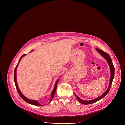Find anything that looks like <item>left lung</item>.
<instances>
[{"label": "left lung", "instance_id": "8db88e82", "mask_svg": "<svg viewBox=\"0 0 125 125\" xmlns=\"http://www.w3.org/2000/svg\"><path fill=\"white\" fill-rule=\"evenodd\" d=\"M96 50L100 54V55L103 58H104L105 60H106L107 63L109 65V67H110V72H111V76H110V82H109V85L108 89L102 95L99 96V97H98L97 98H96L95 99H92V100H91L87 101V100H82L81 98H80L77 95H76L75 93H74L76 97V98H77L78 101H79L80 103H81L82 104H85V105L94 103L97 101L100 100V99H102L103 98H104L105 95H106L108 94V93L109 92L111 87L112 84L113 83V81L114 76L115 68H114V65H113V61L111 60V58L110 57V56L108 55V54L104 52V51H103L102 50H101L100 49H99L98 48H96Z\"/></svg>", "mask_w": 125, "mask_h": 125}]
</instances>
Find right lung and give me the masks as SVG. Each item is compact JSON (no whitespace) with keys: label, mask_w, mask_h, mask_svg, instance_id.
Instances as JSON below:
<instances>
[{"label":"right lung","mask_w":125,"mask_h":125,"mask_svg":"<svg viewBox=\"0 0 125 125\" xmlns=\"http://www.w3.org/2000/svg\"><path fill=\"white\" fill-rule=\"evenodd\" d=\"M32 51H33V50H32ZM32 51H31V52H32ZM26 54H24V55H23L20 58V60H19V62H18V64H17V65H16V66L15 67V69H14V83H15V86H16V89L17 90V91H18V93H19V95H20V96L21 97V98H22L23 100H24V101H25V102H26L27 103H29V104H32V105H37V106H41L42 105L40 104L38 102V101H37L36 100H30V99H29L27 98L25 96H24V95L22 94V93L21 92V91H20V90L19 87H18V84H17V80H16V70H17L18 65H19V63H20V61H21V59H22L24 56H26ZM59 80H60V79H58L57 80V81L56 82V83H55V86H54L53 89L52 90V93H51V100H50L49 103H50V102L52 101V98H53L54 95H55L56 90L57 88V84L58 83V82H59Z\"/></svg>","instance_id":"add662e5"}]
</instances>
